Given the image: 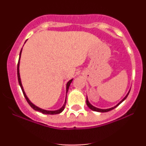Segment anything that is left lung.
<instances>
[{
	"mask_svg": "<svg viewBox=\"0 0 146 146\" xmlns=\"http://www.w3.org/2000/svg\"><path fill=\"white\" fill-rule=\"evenodd\" d=\"M130 90H129V91H128V93H127V95H125V98H123V100H122L121 101L119 102V103H118V104H117L116 106H114V107H112V108H108V109H101V108H96V107L93 106L90 104V102H88V98H87V97H86V104H87V106H88V108H89L90 109H91L92 110H94V111H96V112H100V113H106V112H108V111H110V110H113V109H114V108H116V107H117V106H118L121 103V102H123V101H124V100H125V99H126L127 97H128V94H129V93H130Z\"/></svg>",
	"mask_w": 146,
	"mask_h": 146,
	"instance_id": "8db88e82",
	"label": "left lung"
}]
</instances>
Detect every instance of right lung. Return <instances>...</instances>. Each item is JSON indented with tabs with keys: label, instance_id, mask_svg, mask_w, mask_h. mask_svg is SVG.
<instances>
[{
	"label": "right lung",
	"instance_id": "1",
	"mask_svg": "<svg viewBox=\"0 0 146 146\" xmlns=\"http://www.w3.org/2000/svg\"><path fill=\"white\" fill-rule=\"evenodd\" d=\"M22 49H23V48H22ZM22 49L21 52H20V56H19V60H18V66H17V74H18V82H19V84H20V86H21V89H22V91H23V95H24L25 99H26V100L27 101L28 104L31 106V108H33V110H36V111H38L40 112V113H42V114H46V115H56V114H59L60 113H62V112L63 111L64 109L65 108V105H66V100H65V102H64V105L62 106V108H60V109L58 110H44V109H42V108H39V107L36 106V105H34L31 102L30 100H29V98H27V96L26 95V93H25L24 89H23V85H22V82H21V76H20V73H19V66H20V59H21V53H22ZM73 79H71V80H69V81L68 82L67 84H66V93H67L68 92V88H69L70 86V84H71V83L72 82V81H73Z\"/></svg>",
	"mask_w": 146,
	"mask_h": 146
}]
</instances>
